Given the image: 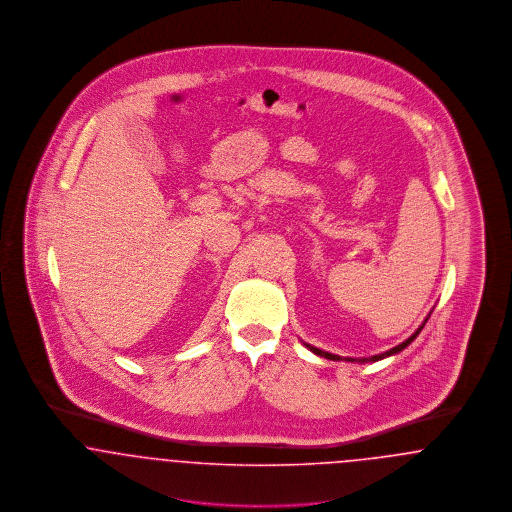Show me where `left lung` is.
<instances>
[{
	"instance_id": "obj_1",
	"label": "left lung",
	"mask_w": 512,
	"mask_h": 512,
	"mask_svg": "<svg viewBox=\"0 0 512 512\" xmlns=\"http://www.w3.org/2000/svg\"><path fill=\"white\" fill-rule=\"evenodd\" d=\"M428 318H430V315L428 317L424 318V322L416 328V332H414L413 336L411 338H407V340L403 341V343H399V345H395V347H391V349H388V351H384V353H380V355H372V357H363V359H353V357H345V361H349V363H376V361H382V359H386V357H393V355H397V353H401L407 345H411L414 340H416V336L420 334V330L424 328V324L428 322ZM305 343V341H303ZM305 347L309 349V351H313L315 355H318V357H324V359H330V361H341L343 357H340V355H334V353H328V351H322V349H318V347H315V345H309V343H305Z\"/></svg>"
}]
</instances>
